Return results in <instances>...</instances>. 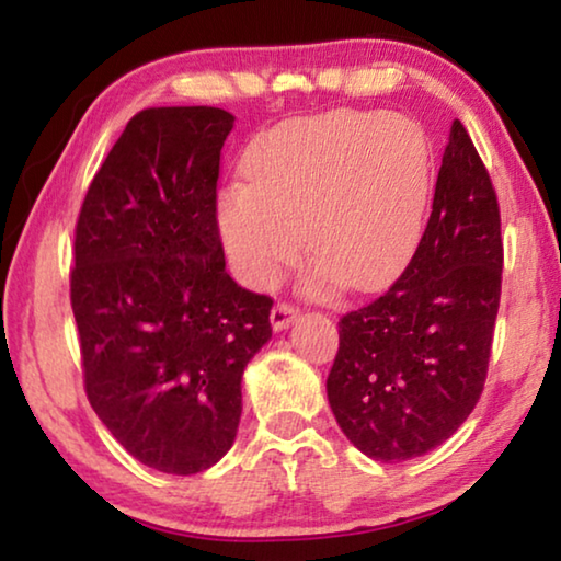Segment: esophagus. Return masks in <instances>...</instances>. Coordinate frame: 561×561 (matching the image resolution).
Returning a JSON list of instances; mask_svg holds the SVG:
<instances>
[{
	"label": "esophagus",
	"instance_id": "1",
	"mask_svg": "<svg viewBox=\"0 0 561 561\" xmlns=\"http://www.w3.org/2000/svg\"><path fill=\"white\" fill-rule=\"evenodd\" d=\"M297 314H299L297 307L287 305V301H277V305L272 307V314H270L274 332H279V329H287L291 322H295Z\"/></svg>",
	"mask_w": 561,
	"mask_h": 561
}]
</instances>
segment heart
Listing matches in <instances>:
<instances>
[{
    "instance_id": "obj_1",
    "label": "heart",
    "mask_w": 561,
    "mask_h": 561,
    "mask_svg": "<svg viewBox=\"0 0 561 561\" xmlns=\"http://www.w3.org/2000/svg\"><path fill=\"white\" fill-rule=\"evenodd\" d=\"M432 169L430 139L412 119L340 110L279 124L249 147L247 182L219 194L232 270L270 287L307 242L314 287H381L420 242Z\"/></svg>"
}]
</instances>
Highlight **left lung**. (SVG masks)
<instances>
[{
    "label": "left lung",
    "instance_id": "obj_1",
    "mask_svg": "<svg viewBox=\"0 0 561 561\" xmlns=\"http://www.w3.org/2000/svg\"><path fill=\"white\" fill-rule=\"evenodd\" d=\"M502 264L500 202L455 119L414 256L385 295L340 319L327 397L364 455L422 457L472 414L492 357Z\"/></svg>",
    "mask_w": 561,
    "mask_h": 561
}]
</instances>
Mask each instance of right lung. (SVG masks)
Segmentation results:
<instances>
[{
	"instance_id": "add662e5",
	"label": "right lung",
	"mask_w": 561,
	"mask_h": 561,
	"mask_svg": "<svg viewBox=\"0 0 561 561\" xmlns=\"http://www.w3.org/2000/svg\"><path fill=\"white\" fill-rule=\"evenodd\" d=\"M217 106L135 114L89 184L69 274L92 409L131 457L197 474L227 455L247 362L272 336V297L225 270Z\"/></svg>"
}]
</instances>
